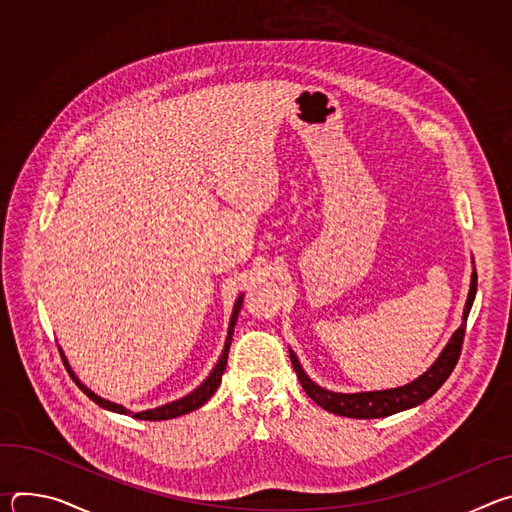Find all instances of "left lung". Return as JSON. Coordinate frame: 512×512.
<instances>
[{
  "label": "left lung",
  "mask_w": 512,
  "mask_h": 512,
  "mask_svg": "<svg viewBox=\"0 0 512 512\" xmlns=\"http://www.w3.org/2000/svg\"><path fill=\"white\" fill-rule=\"evenodd\" d=\"M476 285H478V275L476 269L472 271L470 279V291H468V300L464 306L462 314V324L460 328L452 334L450 342L442 350V354L437 356V360L431 364V367L417 377L415 381L397 387V389H385V391H369V393H334L328 389H322L316 385L302 369V364L294 350L289 348V358L291 364H294V371L302 383V389L306 395L318 403L322 409L342 415V417H354V419H375V417H387L405 409H411L423 401H427L437 389H440L446 379L452 375L456 362L462 352V342L466 334V320L470 314V308L476 298Z\"/></svg>",
  "instance_id": "obj_1"
}]
</instances>
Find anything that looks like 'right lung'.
Masks as SVG:
<instances>
[{
	"mask_svg": "<svg viewBox=\"0 0 512 512\" xmlns=\"http://www.w3.org/2000/svg\"><path fill=\"white\" fill-rule=\"evenodd\" d=\"M241 306H243V296H239L237 298V302H235V308H233V314H231V322H229V332H227V340H225V348H223V354H221V358H218V362H216V367L212 369V373L202 381V385L200 387H196L192 393H188L186 397H182V399H178V401H172V403H166V405H162V407H156V409H148V411H139V413H131L129 409H125L123 405H117V403H111V401H107V399H103V397H99V395H95L91 389H87L79 379H77V375L70 371V367H68V362H66V356H64V352L60 350V354H62V358H64V362H66V367H68V373H70V377L77 381V385L83 389V393L89 397V399H93L99 407H103V409H109V411H115V413H123V415H133L135 419H145V421H162V419H174V417H180V415H186V413H190V411H194V409H198V407H202L210 397H212V393L218 389V385H221V379H223V373H225V369H227V358H229V348H231V340H233V332H235V324H237V318H239V312H241Z\"/></svg>",
	"mask_w": 512,
	"mask_h": 512,
	"instance_id": "right-lung-1",
	"label": "right lung"
}]
</instances>
